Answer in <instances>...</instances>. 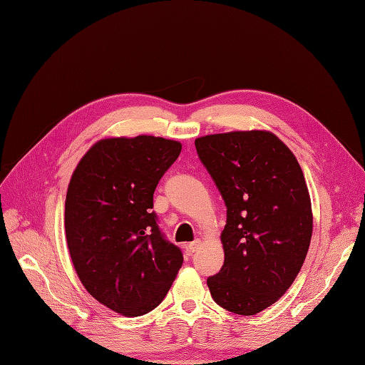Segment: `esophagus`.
<instances>
[{
    "mask_svg": "<svg viewBox=\"0 0 365 365\" xmlns=\"http://www.w3.org/2000/svg\"><path fill=\"white\" fill-rule=\"evenodd\" d=\"M201 245H202V242H201V240H195V242H192V243H189V245H187V249L191 250V252H197V250L201 247Z\"/></svg>",
    "mask_w": 365,
    "mask_h": 365,
    "instance_id": "esophagus-1",
    "label": "esophagus"
}]
</instances>
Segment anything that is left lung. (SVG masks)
I'll return each instance as SVG.
<instances>
[{"mask_svg": "<svg viewBox=\"0 0 365 365\" xmlns=\"http://www.w3.org/2000/svg\"><path fill=\"white\" fill-rule=\"evenodd\" d=\"M195 148L227 205L225 261L207 287L225 310L257 314L289 289L307 255L313 215L303 170L270 131L204 135Z\"/></svg>", "mask_w": 365, "mask_h": 365, "instance_id": "obj_1", "label": "left lung"}]
</instances>
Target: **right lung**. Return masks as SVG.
<instances>
[{
	"mask_svg": "<svg viewBox=\"0 0 365 365\" xmlns=\"http://www.w3.org/2000/svg\"><path fill=\"white\" fill-rule=\"evenodd\" d=\"M179 141L153 135L97 141L78 161L66 198V235L85 289L123 316L161 304L183 264L152 212L153 192Z\"/></svg>",
	"mask_w": 365,
	"mask_h": 365,
	"instance_id": "add662e5",
	"label": "right lung"
}]
</instances>
